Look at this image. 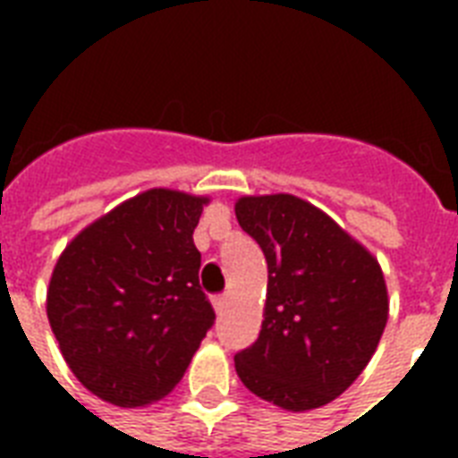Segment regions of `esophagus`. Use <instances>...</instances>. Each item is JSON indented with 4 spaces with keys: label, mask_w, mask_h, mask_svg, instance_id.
<instances>
[{
    "label": "esophagus",
    "mask_w": 458,
    "mask_h": 458,
    "mask_svg": "<svg viewBox=\"0 0 458 458\" xmlns=\"http://www.w3.org/2000/svg\"><path fill=\"white\" fill-rule=\"evenodd\" d=\"M225 304H228V294H218V297H214V309H216V313H223V309H225Z\"/></svg>",
    "instance_id": "esophagus-1"
}]
</instances>
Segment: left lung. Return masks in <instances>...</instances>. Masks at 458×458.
Listing matches in <instances>:
<instances>
[{
  "label": "left lung",
  "instance_id": "8db88e82",
  "mask_svg": "<svg viewBox=\"0 0 458 458\" xmlns=\"http://www.w3.org/2000/svg\"><path fill=\"white\" fill-rule=\"evenodd\" d=\"M235 216L268 264L264 320L235 370L257 397L311 411L340 397L376 354L387 323L377 259L294 194L240 197Z\"/></svg>",
  "mask_w": 458,
  "mask_h": 458
}]
</instances>
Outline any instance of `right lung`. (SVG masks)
Returning a JSON list of instances; mask_svg holds the SVG:
<instances>
[{
    "mask_svg": "<svg viewBox=\"0 0 458 458\" xmlns=\"http://www.w3.org/2000/svg\"><path fill=\"white\" fill-rule=\"evenodd\" d=\"M204 204L165 187L140 192L81 230L54 266L52 333L73 376L109 404L165 397L214 326L192 240Z\"/></svg>",
    "mask_w": 458,
    "mask_h": 458,
    "instance_id": "1",
    "label": "right lung"
}]
</instances>
